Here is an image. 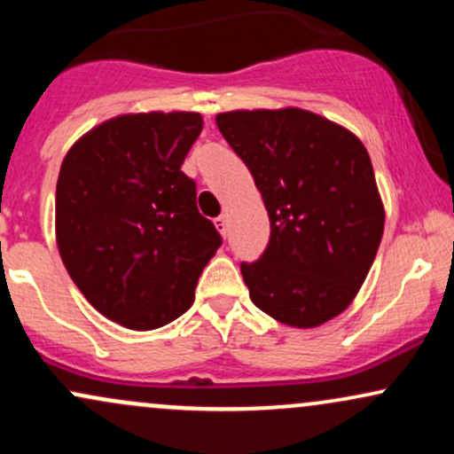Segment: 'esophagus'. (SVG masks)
Instances as JSON below:
<instances>
[{"instance_id":"1","label":"esophagus","mask_w":454,"mask_h":454,"mask_svg":"<svg viewBox=\"0 0 454 454\" xmlns=\"http://www.w3.org/2000/svg\"><path fill=\"white\" fill-rule=\"evenodd\" d=\"M215 228L223 234V237H226V232H228V215H226V213H223V215H220V217H215Z\"/></svg>"}]
</instances>
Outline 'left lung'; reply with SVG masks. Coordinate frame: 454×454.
<instances>
[{"label": "left lung", "mask_w": 454, "mask_h": 454, "mask_svg": "<svg viewBox=\"0 0 454 454\" xmlns=\"http://www.w3.org/2000/svg\"><path fill=\"white\" fill-rule=\"evenodd\" d=\"M215 123L269 211L267 249L241 264L254 305L296 328L340 316L367 278L384 232L364 145L303 108L220 113Z\"/></svg>", "instance_id": "left-lung-1"}]
</instances>
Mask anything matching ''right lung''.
<instances>
[{"instance_id":"obj_1","label":"right lung","mask_w":454,"mask_h":454,"mask_svg":"<svg viewBox=\"0 0 454 454\" xmlns=\"http://www.w3.org/2000/svg\"><path fill=\"white\" fill-rule=\"evenodd\" d=\"M200 129L198 113L119 114L78 138L61 164V260L85 299L132 331L185 314L222 245L181 170Z\"/></svg>"}]
</instances>
